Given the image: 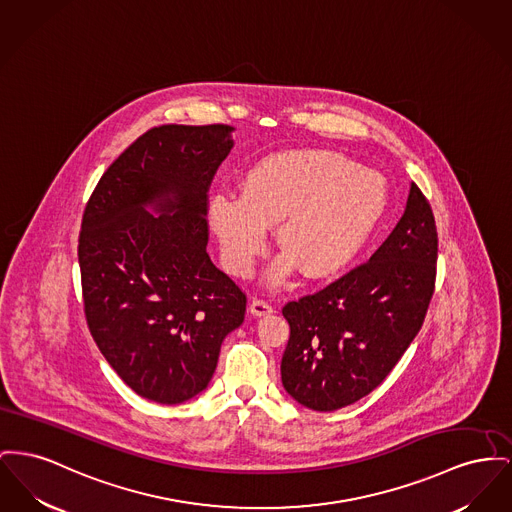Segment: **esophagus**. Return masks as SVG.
<instances>
[{
  "label": "esophagus",
  "mask_w": 512,
  "mask_h": 512,
  "mask_svg": "<svg viewBox=\"0 0 512 512\" xmlns=\"http://www.w3.org/2000/svg\"><path fill=\"white\" fill-rule=\"evenodd\" d=\"M249 309H251V313L255 317H263V315H269V313L274 311V307L267 300H253L251 305H249Z\"/></svg>",
  "instance_id": "1"
}]
</instances>
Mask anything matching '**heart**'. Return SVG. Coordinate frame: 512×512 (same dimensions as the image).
Instances as JSON below:
<instances>
[{"instance_id": "b5f03b06", "label": "heart", "mask_w": 512, "mask_h": 512, "mask_svg": "<svg viewBox=\"0 0 512 512\" xmlns=\"http://www.w3.org/2000/svg\"><path fill=\"white\" fill-rule=\"evenodd\" d=\"M389 203L385 178L332 151L272 154L241 181V195L218 191L209 201V222L226 269L247 276L267 249L276 226L286 253L271 282H286L296 269L321 280L344 271L379 226Z\"/></svg>"}]
</instances>
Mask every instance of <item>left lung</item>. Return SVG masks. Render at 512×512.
<instances>
[{"label": "left lung", "mask_w": 512, "mask_h": 512, "mask_svg": "<svg viewBox=\"0 0 512 512\" xmlns=\"http://www.w3.org/2000/svg\"><path fill=\"white\" fill-rule=\"evenodd\" d=\"M437 226L412 183L391 236L327 288L288 301L280 373L305 408L332 412L379 387L420 332L437 276Z\"/></svg>", "instance_id": "obj_1"}]
</instances>
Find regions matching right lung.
Wrapping results in <instances>:
<instances>
[{
    "mask_svg": "<svg viewBox=\"0 0 512 512\" xmlns=\"http://www.w3.org/2000/svg\"><path fill=\"white\" fill-rule=\"evenodd\" d=\"M230 133L224 123L152 127L110 164L83 212L89 331L121 381L152 402L207 389L222 340L245 317V292L207 253L209 189Z\"/></svg>",
    "mask_w": 512,
    "mask_h": 512,
    "instance_id": "1",
    "label": "right lung"
}]
</instances>
